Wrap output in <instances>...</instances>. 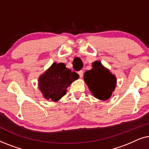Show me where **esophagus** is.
Instances as JSON below:
<instances>
[{
	"label": "esophagus",
	"mask_w": 149,
	"mask_h": 149,
	"mask_svg": "<svg viewBox=\"0 0 149 149\" xmlns=\"http://www.w3.org/2000/svg\"><path fill=\"white\" fill-rule=\"evenodd\" d=\"M78 74H79V77H80V78H81V77H82L83 75V70L79 71Z\"/></svg>",
	"instance_id": "esophagus-1"
}]
</instances>
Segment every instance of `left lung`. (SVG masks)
<instances>
[{
  "mask_svg": "<svg viewBox=\"0 0 149 149\" xmlns=\"http://www.w3.org/2000/svg\"><path fill=\"white\" fill-rule=\"evenodd\" d=\"M84 81L93 96L107 100L115 90L117 79L100 61L92 63V68L85 72Z\"/></svg>",
  "mask_w": 149,
  "mask_h": 149,
  "instance_id": "1",
  "label": "left lung"
}]
</instances>
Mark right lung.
I'll return each instance as SVG.
<instances>
[{"instance_id":"right-lung-1","label":"right lung","mask_w":149,"mask_h":149,"mask_svg":"<svg viewBox=\"0 0 149 149\" xmlns=\"http://www.w3.org/2000/svg\"><path fill=\"white\" fill-rule=\"evenodd\" d=\"M79 75L66 68L64 63L54 62L38 79V87L46 100L56 102L66 94L67 88Z\"/></svg>"}]
</instances>
